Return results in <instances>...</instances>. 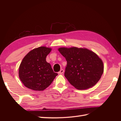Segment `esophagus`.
I'll use <instances>...</instances> for the list:
<instances>
[{"label": "esophagus", "mask_w": 121, "mask_h": 121, "mask_svg": "<svg viewBox=\"0 0 121 121\" xmlns=\"http://www.w3.org/2000/svg\"><path fill=\"white\" fill-rule=\"evenodd\" d=\"M63 73H64V70H63V69H61V70L58 72V73H59V74H63Z\"/></svg>", "instance_id": "34e87169"}]
</instances>
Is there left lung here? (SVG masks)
<instances>
[{
  "mask_svg": "<svg viewBox=\"0 0 121 121\" xmlns=\"http://www.w3.org/2000/svg\"><path fill=\"white\" fill-rule=\"evenodd\" d=\"M58 50L67 61L65 76L76 89H88L99 81L104 72V65L96 53L76 47Z\"/></svg>",
  "mask_w": 121,
  "mask_h": 121,
  "instance_id": "left-lung-1",
  "label": "left lung"
}]
</instances>
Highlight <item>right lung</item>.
I'll use <instances>...</instances> for the list:
<instances>
[{
	"label": "right lung",
	"instance_id": "obj_1",
	"mask_svg": "<svg viewBox=\"0 0 121 121\" xmlns=\"http://www.w3.org/2000/svg\"><path fill=\"white\" fill-rule=\"evenodd\" d=\"M51 49L40 47L34 49L23 59L20 65L19 78L25 86L34 91L45 89L58 74L54 72L46 58Z\"/></svg>",
	"mask_w": 121,
	"mask_h": 121
}]
</instances>
